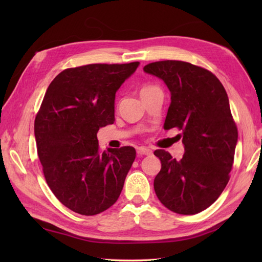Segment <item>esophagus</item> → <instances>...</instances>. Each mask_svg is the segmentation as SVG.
Returning a JSON list of instances; mask_svg holds the SVG:
<instances>
[{"label":"esophagus","mask_w":262,"mask_h":262,"mask_svg":"<svg viewBox=\"0 0 262 262\" xmlns=\"http://www.w3.org/2000/svg\"><path fill=\"white\" fill-rule=\"evenodd\" d=\"M137 154L138 155H152L153 152H152V149L141 146V147H137Z\"/></svg>","instance_id":"esophagus-1"}]
</instances>
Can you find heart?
<instances>
[{"instance_id": "heart-1", "label": "heart", "mask_w": 262, "mask_h": 262, "mask_svg": "<svg viewBox=\"0 0 262 262\" xmlns=\"http://www.w3.org/2000/svg\"><path fill=\"white\" fill-rule=\"evenodd\" d=\"M149 88H151V86H146V88H143V89H142V91H144V90H147V89H149Z\"/></svg>"}]
</instances>
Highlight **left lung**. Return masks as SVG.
Listing matches in <instances>:
<instances>
[{
    "label": "left lung",
    "instance_id": "left-lung-1",
    "mask_svg": "<svg viewBox=\"0 0 262 262\" xmlns=\"http://www.w3.org/2000/svg\"><path fill=\"white\" fill-rule=\"evenodd\" d=\"M144 72L162 80L171 94L165 129L182 130L185 154L176 160L157 149L161 171L154 179L159 200L171 211L198 214L208 208L230 180L237 143L229 97L217 77L181 60H161Z\"/></svg>",
    "mask_w": 262,
    "mask_h": 262
}]
</instances>
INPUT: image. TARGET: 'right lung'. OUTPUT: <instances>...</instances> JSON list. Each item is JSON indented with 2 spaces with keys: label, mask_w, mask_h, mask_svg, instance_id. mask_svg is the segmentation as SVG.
I'll return each mask as SVG.
<instances>
[{
  "label": "right lung",
  "mask_w": 262,
  "mask_h": 262,
  "mask_svg": "<svg viewBox=\"0 0 262 262\" xmlns=\"http://www.w3.org/2000/svg\"><path fill=\"white\" fill-rule=\"evenodd\" d=\"M140 62L90 64L55 77L35 120L37 152L53 193L77 214L92 216L118 199L136 158L132 146L100 152L97 133L115 121V98Z\"/></svg>",
  "instance_id": "add662e5"
}]
</instances>
